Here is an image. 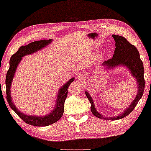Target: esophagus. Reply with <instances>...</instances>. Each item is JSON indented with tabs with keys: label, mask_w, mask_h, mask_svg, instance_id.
<instances>
[{
	"label": "esophagus",
	"mask_w": 151,
	"mask_h": 151,
	"mask_svg": "<svg viewBox=\"0 0 151 151\" xmlns=\"http://www.w3.org/2000/svg\"><path fill=\"white\" fill-rule=\"evenodd\" d=\"M84 76H81V75H80L79 76H78V80H80V81H81V80H83V79H84Z\"/></svg>",
	"instance_id": "1"
}]
</instances>
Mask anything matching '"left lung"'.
I'll list each match as a JSON object with an SVG mask.
<instances>
[{
  "instance_id": "8db88e82",
  "label": "left lung",
  "mask_w": 151,
  "mask_h": 151,
  "mask_svg": "<svg viewBox=\"0 0 151 151\" xmlns=\"http://www.w3.org/2000/svg\"><path fill=\"white\" fill-rule=\"evenodd\" d=\"M112 37L115 41V50L112 58L108 59L103 62L102 65L106 66V68H113L115 66L123 65L129 69L133 77L136 78L138 83V92L137 96L130 105L128 106L124 112L119 116L115 117H105L99 113L96 110L93 101L90 93L86 92V95L90 100L91 104V111L93 115L99 118L108 120H115L123 118L127 116L134 109L136 106L142 98L145 90V78H144V67L141 59L140 58L139 52L134 45H132L125 39L124 37L112 35Z\"/></svg>"
}]
</instances>
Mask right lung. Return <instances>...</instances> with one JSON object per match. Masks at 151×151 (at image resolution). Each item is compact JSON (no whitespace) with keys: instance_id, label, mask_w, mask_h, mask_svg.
Returning a JSON list of instances; mask_svg holds the SVG:
<instances>
[{"instance_id":"add662e5","label":"right lung","mask_w":151,"mask_h":151,"mask_svg":"<svg viewBox=\"0 0 151 151\" xmlns=\"http://www.w3.org/2000/svg\"><path fill=\"white\" fill-rule=\"evenodd\" d=\"M52 39L49 40H40L36 41L28 44L27 45L21 46L19 49L18 51L12 55L11 60H10V67L8 71H7L6 76V100L9 104L12 109H13L19 116L27 124H30L35 127H46L60 119L62 117V115L64 111V103H65V99L68 96V88L70 86V83L74 81V78H71L68 82L65 83L63 86H61V89H59L57 97V102L55 104V107L51 112L45 116H35L25 115L23 113L20 112L17 109L15 105L14 104L12 98L11 97V92H10V88L11 86V83L13 81V77L14 76L17 66L22 59V58L26 55L33 53L36 51L40 50L42 48L45 47L48 45Z\"/></svg>"}]
</instances>
